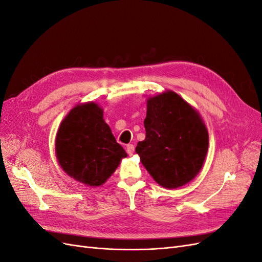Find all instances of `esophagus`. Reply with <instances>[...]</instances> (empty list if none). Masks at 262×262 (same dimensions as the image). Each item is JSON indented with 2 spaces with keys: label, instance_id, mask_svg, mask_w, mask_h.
<instances>
[{
  "label": "esophagus",
  "instance_id": "esophagus-1",
  "mask_svg": "<svg viewBox=\"0 0 262 262\" xmlns=\"http://www.w3.org/2000/svg\"><path fill=\"white\" fill-rule=\"evenodd\" d=\"M126 153H128L129 155H133V153H134V145L133 144L126 145Z\"/></svg>",
  "mask_w": 262,
  "mask_h": 262
}]
</instances>
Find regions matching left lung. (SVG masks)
Segmentation results:
<instances>
[{
  "instance_id": "left-lung-1",
  "label": "left lung",
  "mask_w": 262,
  "mask_h": 262,
  "mask_svg": "<svg viewBox=\"0 0 262 262\" xmlns=\"http://www.w3.org/2000/svg\"><path fill=\"white\" fill-rule=\"evenodd\" d=\"M145 139L136 152L153 179L176 189L200 171L209 147V134L200 115L173 92L147 100Z\"/></svg>"
}]
</instances>
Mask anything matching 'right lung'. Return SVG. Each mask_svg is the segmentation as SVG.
Instances as JSON below:
<instances>
[{
    "instance_id": "right-lung-1",
    "label": "right lung",
    "mask_w": 262,
    "mask_h": 262,
    "mask_svg": "<svg viewBox=\"0 0 262 262\" xmlns=\"http://www.w3.org/2000/svg\"><path fill=\"white\" fill-rule=\"evenodd\" d=\"M55 154L69 176L91 187L104 184L126 156L94 102L76 106L63 119Z\"/></svg>"
}]
</instances>
